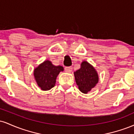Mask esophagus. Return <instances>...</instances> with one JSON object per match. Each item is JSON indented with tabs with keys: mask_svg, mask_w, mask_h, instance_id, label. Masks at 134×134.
<instances>
[{
	"mask_svg": "<svg viewBox=\"0 0 134 134\" xmlns=\"http://www.w3.org/2000/svg\"><path fill=\"white\" fill-rule=\"evenodd\" d=\"M65 70L67 72H71L72 71V67H65Z\"/></svg>",
	"mask_w": 134,
	"mask_h": 134,
	"instance_id": "esophagus-1",
	"label": "esophagus"
}]
</instances>
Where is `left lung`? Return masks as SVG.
Returning <instances> with one entry per match:
<instances>
[{"label":"left lung","instance_id":"left-lung-1","mask_svg":"<svg viewBox=\"0 0 134 134\" xmlns=\"http://www.w3.org/2000/svg\"><path fill=\"white\" fill-rule=\"evenodd\" d=\"M74 76L79 90L83 93L90 91L96 86L99 79L94 67L85 61L81 64V69L74 72Z\"/></svg>","mask_w":134,"mask_h":134}]
</instances>
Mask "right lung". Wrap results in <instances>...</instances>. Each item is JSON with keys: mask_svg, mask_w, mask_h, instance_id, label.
<instances>
[{"mask_svg": "<svg viewBox=\"0 0 134 134\" xmlns=\"http://www.w3.org/2000/svg\"><path fill=\"white\" fill-rule=\"evenodd\" d=\"M64 68L60 65L55 66L49 60L44 61L34 70V76L38 86L47 91L55 85L57 77Z\"/></svg>", "mask_w": 134, "mask_h": 134, "instance_id": "right-lung-1", "label": "right lung"}]
</instances>
